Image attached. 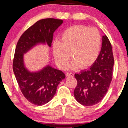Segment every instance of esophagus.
<instances>
[{
    "label": "esophagus",
    "mask_w": 128,
    "mask_h": 128,
    "mask_svg": "<svg viewBox=\"0 0 128 128\" xmlns=\"http://www.w3.org/2000/svg\"><path fill=\"white\" fill-rule=\"evenodd\" d=\"M66 76H74V74L72 72H67L66 74Z\"/></svg>",
    "instance_id": "34e87169"
}]
</instances>
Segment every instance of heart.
Here are the masks:
<instances>
[{"mask_svg":"<svg viewBox=\"0 0 128 128\" xmlns=\"http://www.w3.org/2000/svg\"><path fill=\"white\" fill-rule=\"evenodd\" d=\"M102 38L96 28L75 26L66 30L52 44V50L57 64L64 68L70 56L73 57L66 66L68 69H84L91 66L99 55Z\"/></svg>","mask_w":128,"mask_h":128,"instance_id":"1","label":"heart"}]
</instances>
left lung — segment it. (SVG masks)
I'll return each mask as SVG.
<instances>
[{
    "instance_id": "left-lung-1",
    "label": "left lung",
    "mask_w": 128,
    "mask_h": 128,
    "mask_svg": "<svg viewBox=\"0 0 128 128\" xmlns=\"http://www.w3.org/2000/svg\"><path fill=\"white\" fill-rule=\"evenodd\" d=\"M114 63L112 46L107 36L104 35L97 60L89 70L75 74L78 84L74 94L77 102L92 106L102 100L112 80Z\"/></svg>"
}]
</instances>
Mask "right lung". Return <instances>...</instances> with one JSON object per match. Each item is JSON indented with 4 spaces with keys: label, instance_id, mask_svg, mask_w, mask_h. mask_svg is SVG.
<instances>
[{
    "label": "right lung",
    "instance_id": "obj_1",
    "mask_svg": "<svg viewBox=\"0 0 128 128\" xmlns=\"http://www.w3.org/2000/svg\"><path fill=\"white\" fill-rule=\"evenodd\" d=\"M62 22V20L54 18L38 21L23 33L16 46L12 64L14 75L24 96L35 105L42 106L50 102L66 75L49 64L39 71H29L24 64V54L40 44L50 48L53 33Z\"/></svg>",
    "mask_w": 128,
    "mask_h": 128
}]
</instances>
